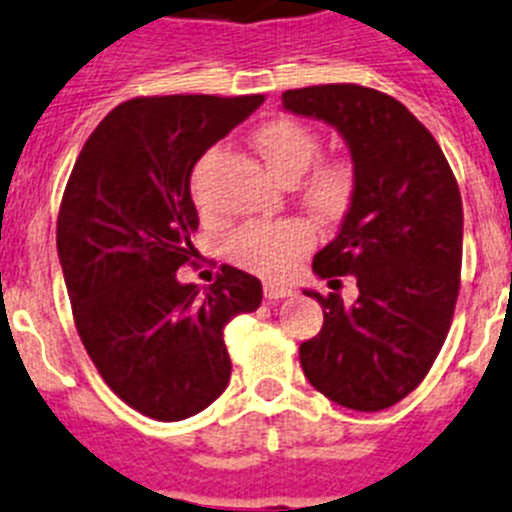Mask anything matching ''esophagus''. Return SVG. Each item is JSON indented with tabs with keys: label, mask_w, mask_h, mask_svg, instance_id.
Returning a JSON list of instances; mask_svg holds the SVG:
<instances>
[{
	"label": "esophagus",
	"mask_w": 512,
	"mask_h": 512,
	"mask_svg": "<svg viewBox=\"0 0 512 512\" xmlns=\"http://www.w3.org/2000/svg\"><path fill=\"white\" fill-rule=\"evenodd\" d=\"M264 295L266 300H284V297H292V287H284V284L277 282H266Z\"/></svg>",
	"instance_id": "1"
}]
</instances>
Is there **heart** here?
I'll return each mask as SVG.
<instances>
[{"label": "heart", "mask_w": 512, "mask_h": 512, "mask_svg": "<svg viewBox=\"0 0 512 512\" xmlns=\"http://www.w3.org/2000/svg\"><path fill=\"white\" fill-rule=\"evenodd\" d=\"M253 143L279 179L295 182L307 170L300 184V200L318 217H338L354 197L356 174L351 161L338 156H320V135L295 120L277 117L256 130ZM315 243V230L302 217H284L269 223H248L228 241V256L233 264L261 274V277H284L302 253Z\"/></svg>", "instance_id": "heart-1"}]
</instances>
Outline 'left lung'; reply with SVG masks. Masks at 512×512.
Here are the masks:
<instances>
[{
    "mask_svg": "<svg viewBox=\"0 0 512 512\" xmlns=\"http://www.w3.org/2000/svg\"><path fill=\"white\" fill-rule=\"evenodd\" d=\"M282 104L336 125L354 158V197L341 233L312 269L336 292L323 328L300 346L305 377L343 408H392L425 379L449 336L461 284L464 212L441 146L402 102L359 84L289 89ZM338 276L360 297L343 308Z\"/></svg>",
    "mask_w": 512,
    "mask_h": 512,
    "instance_id": "1",
    "label": "left lung"
}]
</instances>
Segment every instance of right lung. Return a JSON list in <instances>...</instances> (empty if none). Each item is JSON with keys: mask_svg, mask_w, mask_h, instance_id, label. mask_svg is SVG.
<instances>
[{"mask_svg": "<svg viewBox=\"0 0 512 512\" xmlns=\"http://www.w3.org/2000/svg\"><path fill=\"white\" fill-rule=\"evenodd\" d=\"M264 94H169L117 104L76 158L58 210V259L99 377L153 420H184L223 395V330L261 305V282L223 264L200 292L179 284L200 225L189 176Z\"/></svg>", "mask_w": 512, "mask_h": 512, "instance_id": "1", "label": "right lung"}]
</instances>
